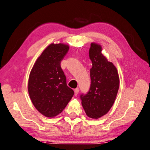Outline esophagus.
<instances>
[{
    "label": "esophagus",
    "instance_id": "obj_1",
    "mask_svg": "<svg viewBox=\"0 0 150 150\" xmlns=\"http://www.w3.org/2000/svg\"><path fill=\"white\" fill-rule=\"evenodd\" d=\"M74 91H75V96H77V94L79 93V88H76V89L74 90Z\"/></svg>",
    "mask_w": 150,
    "mask_h": 150
}]
</instances>
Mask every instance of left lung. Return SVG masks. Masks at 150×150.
I'll return each mask as SVG.
<instances>
[{
  "label": "left lung",
  "mask_w": 150,
  "mask_h": 150,
  "mask_svg": "<svg viewBox=\"0 0 150 150\" xmlns=\"http://www.w3.org/2000/svg\"><path fill=\"white\" fill-rule=\"evenodd\" d=\"M100 45L91 43L89 56L92 63L90 69L91 85L80 99L88 117L97 119L108 112L113 105L120 86L117 69L101 53Z\"/></svg>",
  "instance_id": "1"
}]
</instances>
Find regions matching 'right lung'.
Listing matches in <instances>:
<instances>
[{"instance_id":"1","label":"right lung","mask_w":150,"mask_h":150,"mask_svg":"<svg viewBox=\"0 0 150 150\" xmlns=\"http://www.w3.org/2000/svg\"><path fill=\"white\" fill-rule=\"evenodd\" d=\"M68 45L51 44L37 59L30 71L28 91L33 105L42 115L54 117L62 112L74 95L67 85L61 63Z\"/></svg>"}]
</instances>
